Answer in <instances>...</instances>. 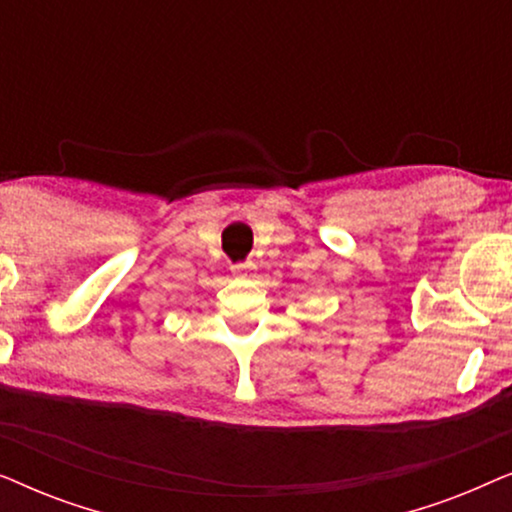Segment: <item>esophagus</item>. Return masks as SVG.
<instances>
[{
  "instance_id": "34e87169",
  "label": "esophagus",
  "mask_w": 512,
  "mask_h": 512,
  "mask_svg": "<svg viewBox=\"0 0 512 512\" xmlns=\"http://www.w3.org/2000/svg\"><path fill=\"white\" fill-rule=\"evenodd\" d=\"M254 268H256V265L247 261V263H235L230 270H233V275H237V277H247V275H251V272H254Z\"/></svg>"
}]
</instances>
